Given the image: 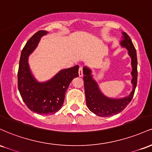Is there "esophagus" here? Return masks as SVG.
I'll return each mask as SVG.
<instances>
[{"label": "esophagus", "instance_id": "esophagus-1", "mask_svg": "<svg viewBox=\"0 0 152 152\" xmlns=\"http://www.w3.org/2000/svg\"><path fill=\"white\" fill-rule=\"evenodd\" d=\"M83 68L82 67H80L79 68V70H78V76H80V77H82L83 76Z\"/></svg>", "mask_w": 152, "mask_h": 152}]
</instances>
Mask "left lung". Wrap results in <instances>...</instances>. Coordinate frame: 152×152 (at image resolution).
Wrapping results in <instances>:
<instances>
[{"label": "left lung", "mask_w": 152, "mask_h": 152, "mask_svg": "<svg viewBox=\"0 0 152 152\" xmlns=\"http://www.w3.org/2000/svg\"><path fill=\"white\" fill-rule=\"evenodd\" d=\"M122 34L123 37L120 44L128 50L129 55L132 58V71L131 74L132 76V83L133 88L129 95L122 99H112L106 96L99 89L96 81L93 78L91 70L86 66H84L83 69L87 107L91 112L99 116L107 117L117 114L123 111L133 99L137 87L138 75L137 51L128 34L125 32L122 33Z\"/></svg>", "instance_id": "left-lung-1"}]
</instances>
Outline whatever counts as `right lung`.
<instances>
[{
    "label": "right lung",
    "mask_w": 152,
    "mask_h": 152,
    "mask_svg": "<svg viewBox=\"0 0 152 152\" xmlns=\"http://www.w3.org/2000/svg\"><path fill=\"white\" fill-rule=\"evenodd\" d=\"M48 34L39 31L27 41L20 54L18 71V88L21 98L31 111L37 114H55L61 109L69 84L78 76V65L61 70L51 79L38 82L28 65V56L37 47L41 38Z\"/></svg>",
    "instance_id": "1"
}]
</instances>
